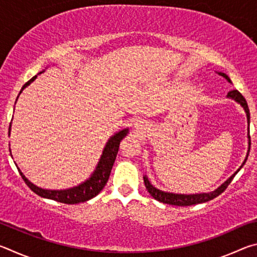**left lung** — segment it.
Listing matches in <instances>:
<instances>
[{"mask_svg": "<svg viewBox=\"0 0 257 257\" xmlns=\"http://www.w3.org/2000/svg\"><path fill=\"white\" fill-rule=\"evenodd\" d=\"M220 76L224 77L225 79H227L229 82H231V80H230V78L225 75V73H222V72H219ZM228 97L234 99V101H237L238 103L241 104V106L245 108V112L247 114V120H248V124H249V108H248V105H247V102L245 97L242 96L240 92H238L237 89H233V90H230V92L228 93L227 95ZM248 138H249V147H248V154H249V149H250V135H249V127H248ZM247 158H248V155L246 156L245 161H243L242 165L245 164ZM241 165V167H242ZM241 167L238 169V171L240 170ZM237 171V172H238ZM236 172V173H237ZM236 173H234L233 176H231L229 178V179L224 182L223 185H221L219 188L215 189L214 191H212V193H207V194H195V195H179V194H170V193H164V191L162 190H159L156 189L155 187L152 186L150 184L149 179H147L146 177H144V182H145V187L146 189L149 193L151 194V196H153L156 201H159L161 203H164V204H170V205H176V206H189V205H194V204H199V203H205V202H208L211 201V199L215 198L219 196L220 194H222L223 191L227 189V187L229 186L230 182L232 181L233 177L236 176Z\"/></svg>", "mask_w": 257, "mask_h": 257, "instance_id": "8db88e82", "label": "left lung"}]
</instances>
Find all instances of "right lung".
<instances>
[{
  "label": "right lung",
  "instance_id": "right-lung-1",
  "mask_svg": "<svg viewBox=\"0 0 257 257\" xmlns=\"http://www.w3.org/2000/svg\"><path fill=\"white\" fill-rule=\"evenodd\" d=\"M37 76H34L32 79L28 80L26 84L23 86L20 93L23 92L25 87H27L30 82L36 79ZM19 93V94H20ZM9 133H10V127H9ZM128 129L121 130L118 134H115L114 136L110 138V141L107 142L105 149L103 151L102 158L99 160V162L96 167V170L93 173V176L89 178V180L85 181L84 184H81L77 187H73L70 189L66 190H47V189H42L38 188L37 186L32 184L27 178H26L23 172L19 170L21 178H23L24 181L26 182L30 189H32L35 194H37L38 196L44 197V198H50L53 199V201L64 203V204H78L88 201V199L93 198L99 194L104 186L106 185L108 180V177H110V173L112 170L113 163H114L116 154H118L120 142L122 141L123 137L127 135Z\"/></svg>",
  "mask_w": 257,
  "mask_h": 257
}]
</instances>
